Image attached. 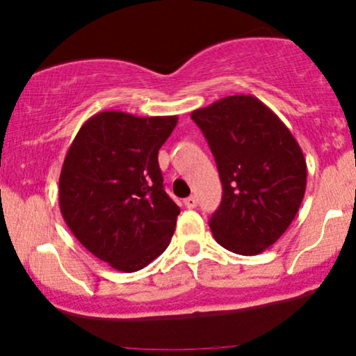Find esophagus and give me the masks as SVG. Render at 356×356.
<instances>
[{"instance_id":"obj_1","label":"esophagus","mask_w":356,"mask_h":356,"mask_svg":"<svg viewBox=\"0 0 356 356\" xmlns=\"http://www.w3.org/2000/svg\"><path fill=\"white\" fill-rule=\"evenodd\" d=\"M184 204H186L187 209H195L197 207V197L195 195L187 197V199L184 200Z\"/></svg>"}]
</instances>
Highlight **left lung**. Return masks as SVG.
<instances>
[{"label":"left lung","mask_w":356,"mask_h":356,"mask_svg":"<svg viewBox=\"0 0 356 356\" xmlns=\"http://www.w3.org/2000/svg\"><path fill=\"white\" fill-rule=\"evenodd\" d=\"M191 118L207 139L222 182V202L209 222L213 238L234 254H262L289 229L305 195L300 145L250 94L222 97Z\"/></svg>","instance_id":"8db88e82"}]
</instances>
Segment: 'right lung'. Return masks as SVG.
I'll use <instances>...</instances> for the list:
<instances>
[{"instance_id": "obj_1", "label": "right lung", "mask_w": 356, "mask_h": 356, "mask_svg": "<svg viewBox=\"0 0 356 356\" xmlns=\"http://www.w3.org/2000/svg\"><path fill=\"white\" fill-rule=\"evenodd\" d=\"M177 115L104 111L89 118L59 175L63 219L83 245L119 272H137L169 245L181 209L165 194L157 154Z\"/></svg>"}]
</instances>
